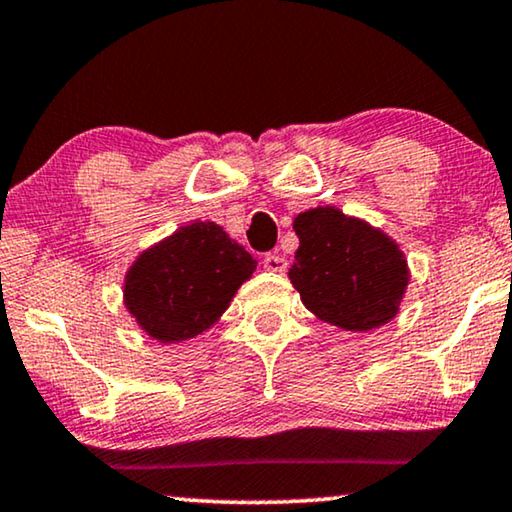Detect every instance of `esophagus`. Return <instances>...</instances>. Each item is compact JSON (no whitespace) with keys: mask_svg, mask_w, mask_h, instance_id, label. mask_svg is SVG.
Returning <instances> with one entry per match:
<instances>
[{"mask_svg":"<svg viewBox=\"0 0 512 512\" xmlns=\"http://www.w3.org/2000/svg\"><path fill=\"white\" fill-rule=\"evenodd\" d=\"M286 265H289L286 263V258L279 254H265V258H263V268L270 272H284Z\"/></svg>","mask_w":512,"mask_h":512,"instance_id":"1","label":"esophagus"}]
</instances>
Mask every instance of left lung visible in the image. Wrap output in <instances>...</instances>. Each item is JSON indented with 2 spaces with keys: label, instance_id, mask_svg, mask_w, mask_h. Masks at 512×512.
<instances>
[{
  "label": "left lung",
  "instance_id": "1",
  "mask_svg": "<svg viewBox=\"0 0 512 512\" xmlns=\"http://www.w3.org/2000/svg\"><path fill=\"white\" fill-rule=\"evenodd\" d=\"M300 247L289 272L307 310L345 331H370L394 317L408 286L394 242L335 207L298 214Z\"/></svg>",
  "mask_w": 512,
  "mask_h": 512
}]
</instances>
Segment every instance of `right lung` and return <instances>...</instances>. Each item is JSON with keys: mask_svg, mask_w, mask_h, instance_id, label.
<instances>
[{"mask_svg": "<svg viewBox=\"0 0 512 512\" xmlns=\"http://www.w3.org/2000/svg\"><path fill=\"white\" fill-rule=\"evenodd\" d=\"M256 261L216 223H191L137 258L125 305L151 338H193L226 312Z\"/></svg>", "mask_w": 512, "mask_h": 512, "instance_id": "right-lung-1", "label": "right lung"}]
</instances>
